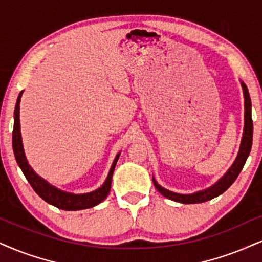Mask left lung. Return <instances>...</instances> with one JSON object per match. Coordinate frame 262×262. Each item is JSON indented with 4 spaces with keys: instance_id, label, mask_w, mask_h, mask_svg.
I'll return each mask as SVG.
<instances>
[{
    "instance_id": "obj_1",
    "label": "left lung",
    "mask_w": 262,
    "mask_h": 262,
    "mask_svg": "<svg viewBox=\"0 0 262 262\" xmlns=\"http://www.w3.org/2000/svg\"><path fill=\"white\" fill-rule=\"evenodd\" d=\"M242 87H243L244 91V134H243V140L241 143V149L238 153V157L233 165L230 167V170L227 171V173L222 177L220 181L215 183L214 186H211L210 188L202 190V192H196L194 194H177V193L170 192L163 187L158 185L156 180L153 179V183L156 186V188L159 190L164 196L169 198L171 200H175V202L183 203V204H196V203H204L208 200H211L215 196L222 194L226 189L230 188V186L237 179L239 172L243 169L245 161H247L249 153L251 150V144H253V119H251V101L249 91H248V87L245 83L242 82Z\"/></svg>"
}]
</instances>
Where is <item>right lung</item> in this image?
Listing matches in <instances>:
<instances>
[{
  "label": "right lung",
  "instance_id": "obj_1",
  "mask_svg": "<svg viewBox=\"0 0 262 262\" xmlns=\"http://www.w3.org/2000/svg\"><path fill=\"white\" fill-rule=\"evenodd\" d=\"M23 92L19 93L17 99V104L14 109V126H13V151H14L15 160H17L19 167H20L24 176L27 177L28 182L30 183L32 189L41 196L45 202L48 204H52L58 209L62 210H82L87 208H92L99 203L103 202L106 198V195L111 192L112 187V176L114 172L116 161L119 159V154L116 156L114 163L109 171V175L106 177L104 185L101 188L96 189L95 192L86 193V194H70V193L62 192V190L57 189L56 187L51 186L46 181L42 180L40 176H37L31 169L30 165L28 164L27 158H25L24 149H23L21 136H20V122H19V104H20V97Z\"/></svg>",
  "mask_w": 262,
  "mask_h": 262
}]
</instances>
